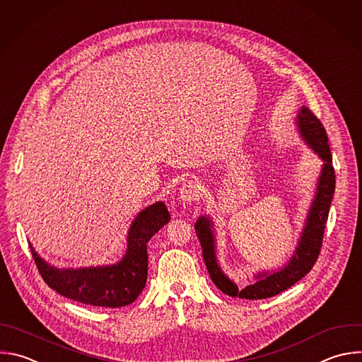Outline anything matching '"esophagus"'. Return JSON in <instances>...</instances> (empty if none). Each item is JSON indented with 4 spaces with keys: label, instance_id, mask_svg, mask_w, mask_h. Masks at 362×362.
<instances>
[{
    "label": "esophagus",
    "instance_id": "1",
    "mask_svg": "<svg viewBox=\"0 0 362 362\" xmlns=\"http://www.w3.org/2000/svg\"><path fill=\"white\" fill-rule=\"evenodd\" d=\"M202 196V190L200 186L196 185L194 182H187L182 186L180 193H179V199L186 203V204H192L194 202L199 200V197Z\"/></svg>",
    "mask_w": 362,
    "mask_h": 362
}]
</instances>
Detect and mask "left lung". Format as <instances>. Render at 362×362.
<instances>
[{"mask_svg": "<svg viewBox=\"0 0 362 362\" xmlns=\"http://www.w3.org/2000/svg\"><path fill=\"white\" fill-rule=\"evenodd\" d=\"M300 138L321 159V170L317 179L314 197L307 211L297 246L287 263L276 270L259 272L253 276V281L240 287L230 280L221 270L217 260V242L214 223L210 216L202 214L194 223V230L202 245L203 259L214 286L230 297L246 300L269 298L290 288L300 281L314 266L322 245V235L328 218L329 206L335 190V173L328 145V136L315 115L301 106L294 119Z\"/></svg>", "mask_w": 362, "mask_h": 362, "instance_id": "left-lung-1", "label": "left lung"}]
</instances>
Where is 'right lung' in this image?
Listing matches in <instances>:
<instances>
[{"mask_svg": "<svg viewBox=\"0 0 362 362\" xmlns=\"http://www.w3.org/2000/svg\"><path fill=\"white\" fill-rule=\"evenodd\" d=\"M170 220L163 202L141 210L127 235V252L119 262L103 266L59 269L31 253L44 281L61 296L96 307H125L145 288L148 279V242Z\"/></svg>", "mask_w": 362, "mask_h": 362, "instance_id": "obj_1", "label": "right lung"}]
</instances>
